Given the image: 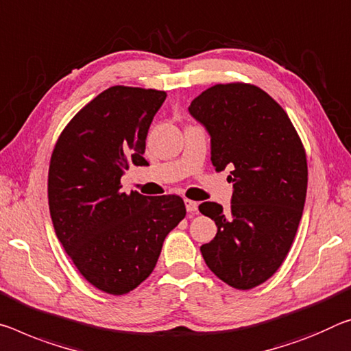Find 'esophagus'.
Wrapping results in <instances>:
<instances>
[{"label": "esophagus", "mask_w": 351, "mask_h": 351, "mask_svg": "<svg viewBox=\"0 0 351 351\" xmlns=\"http://www.w3.org/2000/svg\"><path fill=\"white\" fill-rule=\"evenodd\" d=\"M184 204H186V209H187V213H197L198 210V203L197 202H192V199H184Z\"/></svg>", "instance_id": "34e87169"}]
</instances>
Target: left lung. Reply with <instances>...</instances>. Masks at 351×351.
Wrapping results in <instances>:
<instances>
[{"label":"left lung","instance_id":"8db88e82","mask_svg":"<svg viewBox=\"0 0 351 351\" xmlns=\"http://www.w3.org/2000/svg\"><path fill=\"white\" fill-rule=\"evenodd\" d=\"M210 137L217 171L232 169L231 210L199 204L217 234L202 245L206 265L236 289H253L280 269L302 220L308 164L285 109L252 84H217L189 106Z\"/></svg>","mask_w":351,"mask_h":351}]
</instances>
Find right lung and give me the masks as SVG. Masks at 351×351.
Here are the masks:
<instances>
[{"label":"right lung","mask_w":351,"mask_h":351,"mask_svg":"<svg viewBox=\"0 0 351 351\" xmlns=\"http://www.w3.org/2000/svg\"><path fill=\"white\" fill-rule=\"evenodd\" d=\"M162 90L114 86L77 112L49 162L48 203L56 236L81 275L123 295L147 280L165 236L186 217L181 197L121 192L125 170L143 158Z\"/></svg>","instance_id":"1"}]
</instances>
